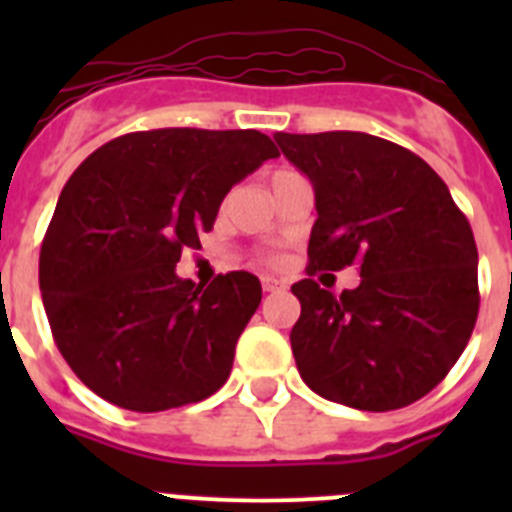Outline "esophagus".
<instances>
[{"label":"esophagus","instance_id":"esophagus-1","mask_svg":"<svg viewBox=\"0 0 512 512\" xmlns=\"http://www.w3.org/2000/svg\"><path fill=\"white\" fill-rule=\"evenodd\" d=\"M261 287H264V292H277V289H284V282L274 277H264L261 279Z\"/></svg>","mask_w":512,"mask_h":512}]
</instances>
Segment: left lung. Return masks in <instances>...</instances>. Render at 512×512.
<instances>
[{"instance_id": "obj_1", "label": "left lung", "mask_w": 512, "mask_h": 512, "mask_svg": "<svg viewBox=\"0 0 512 512\" xmlns=\"http://www.w3.org/2000/svg\"><path fill=\"white\" fill-rule=\"evenodd\" d=\"M315 189L307 274L359 266L333 295L292 284L302 312L289 341L312 392L348 408H405L436 387L467 348L479 312L477 246L441 176L377 135L277 133Z\"/></svg>"}]
</instances>
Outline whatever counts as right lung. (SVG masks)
I'll return each mask as SVG.
<instances>
[{"label":"right lung","mask_w":512,"mask_h":512,"mask_svg":"<svg viewBox=\"0 0 512 512\" xmlns=\"http://www.w3.org/2000/svg\"><path fill=\"white\" fill-rule=\"evenodd\" d=\"M259 130L128 133L71 174L40 248V292L76 377L135 413L182 408L217 392L261 302L248 271L210 287L176 277L220 202L277 158Z\"/></svg>","instance_id":"right-lung-1"}]
</instances>
